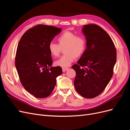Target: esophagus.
<instances>
[{"label": "esophagus", "mask_w": 130, "mask_h": 130, "mask_svg": "<svg viewBox=\"0 0 130 130\" xmlns=\"http://www.w3.org/2000/svg\"><path fill=\"white\" fill-rule=\"evenodd\" d=\"M68 68H62V71L63 72H65L67 70H68Z\"/></svg>", "instance_id": "1"}]
</instances>
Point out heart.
I'll return each mask as SVG.
<instances>
[{"label":"heart","instance_id":"1","mask_svg":"<svg viewBox=\"0 0 130 130\" xmlns=\"http://www.w3.org/2000/svg\"><path fill=\"white\" fill-rule=\"evenodd\" d=\"M58 44L52 42L48 45L50 54L54 57L60 55L62 49L65 54L55 62V64L61 67H67L74 61L75 57L81 56L85 52L86 48L85 39L81 36L70 31L62 34L57 38Z\"/></svg>","mask_w":130,"mask_h":130}]
</instances>
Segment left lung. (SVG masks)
Masks as SVG:
<instances>
[{
	"mask_svg": "<svg viewBox=\"0 0 130 130\" xmlns=\"http://www.w3.org/2000/svg\"><path fill=\"white\" fill-rule=\"evenodd\" d=\"M82 31L86 37V49L77 64L72 68L76 72L74 84L76 91L90 99L100 95L111 80L117 52L111 38L99 26L85 25Z\"/></svg>",
	"mask_w": 130,
	"mask_h": 130,
	"instance_id": "obj_1",
	"label": "left lung"
}]
</instances>
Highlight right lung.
Instances as JSON below:
<instances>
[{
    "label": "right lung",
    "instance_id": "obj_1",
    "mask_svg": "<svg viewBox=\"0 0 130 130\" xmlns=\"http://www.w3.org/2000/svg\"><path fill=\"white\" fill-rule=\"evenodd\" d=\"M62 31L53 26L40 24L26 31L19 41L15 66L21 84L37 98L49 96L62 74L60 67H52L48 45Z\"/></svg>",
    "mask_w": 130,
    "mask_h": 130
}]
</instances>
